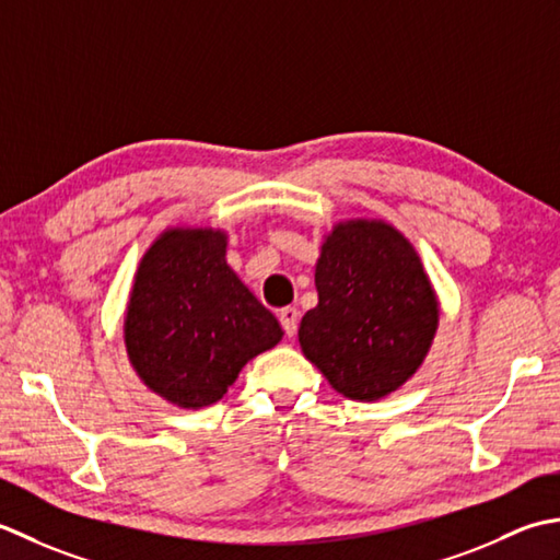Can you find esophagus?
Instances as JSON below:
<instances>
[{
	"instance_id": "esophagus-1",
	"label": "esophagus",
	"mask_w": 560,
	"mask_h": 560,
	"mask_svg": "<svg viewBox=\"0 0 560 560\" xmlns=\"http://www.w3.org/2000/svg\"><path fill=\"white\" fill-rule=\"evenodd\" d=\"M278 318H280V326L284 334H288L290 338L296 336V326H300V312H296L294 306H284V310H280Z\"/></svg>"
}]
</instances>
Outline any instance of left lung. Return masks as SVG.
<instances>
[{
	"label": "left lung",
	"instance_id": "obj_1",
	"mask_svg": "<svg viewBox=\"0 0 560 560\" xmlns=\"http://www.w3.org/2000/svg\"><path fill=\"white\" fill-rule=\"evenodd\" d=\"M316 290L300 346L338 394L376 401L420 368L438 328V300L416 248L394 226L338 224L322 246Z\"/></svg>",
	"mask_w": 560,
	"mask_h": 560
}]
</instances>
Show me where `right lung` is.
Instances as JSON below:
<instances>
[{"label":"right lung","mask_w":560,"mask_h":560,"mask_svg":"<svg viewBox=\"0 0 560 560\" xmlns=\"http://www.w3.org/2000/svg\"><path fill=\"white\" fill-rule=\"evenodd\" d=\"M224 248L222 232L171 230L137 268L125 316L130 362L152 392L184 408L220 401L244 364L282 338Z\"/></svg>","instance_id":"right-lung-1"}]
</instances>
